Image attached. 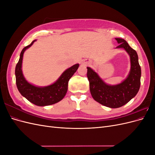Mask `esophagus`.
Instances as JSON below:
<instances>
[{"instance_id":"obj_1","label":"esophagus","mask_w":155,"mask_h":155,"mask_svg":"<svg viewBox=\"0 0 155 155\" xmlns=\"http://www.w3.org/2000/svg\"><path fill=\"white\" fill-rule=\"evenodd\" d=\"M87 63H88V64H89V61H88V62H87Z\"/></svg>"}]
</instances>
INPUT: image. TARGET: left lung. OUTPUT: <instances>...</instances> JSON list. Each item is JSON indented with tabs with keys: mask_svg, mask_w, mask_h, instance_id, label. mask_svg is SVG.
<instances>
[{
	"mask_svg": "<svg viewBox=\"0 0 155 155\" xmlns=\"http://www.w3.org/2000/svg\"><path fill=\"white\" fill-rule=\"evenodd\" d=\"M119 45L116 48H124L130 56V70L125 80L116 85L106 84L90 67H87V78L90 91L94 100L100 104L112 108L125 105L138 93L140 87L141 68L138 54L124 39L115 38Z\"/></svg>",
	"mask_w": 155,
	"mask_h": 155,
	"instance_id": "1",
	"label": "left lung"
}]
</instances>
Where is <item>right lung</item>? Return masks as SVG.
I'll list each match as a JSON object with an SVG mask.
<instances>
[{"label":"right lung","mask_w":155,"mask_h":155,"mask_svg":"<svg viewBox=\"0 0 155 155\" xmlns=\"http://www.w3.org/2000/svg\"><path fill=\"white\" fill-rule=\"evenodd\" d=\"M36 40L22 49L21 52L19 60L15 67L16 85L21 94L37 106H47L60 101L66 95L68 90L69 79L76 72L79 64H76L67 69L61 76L52 85L44 87H39L31 85L28 82L22 72V58L25 51L30 48Z\"/></svg>","instance_id":"obj_1"}]
</instances>
